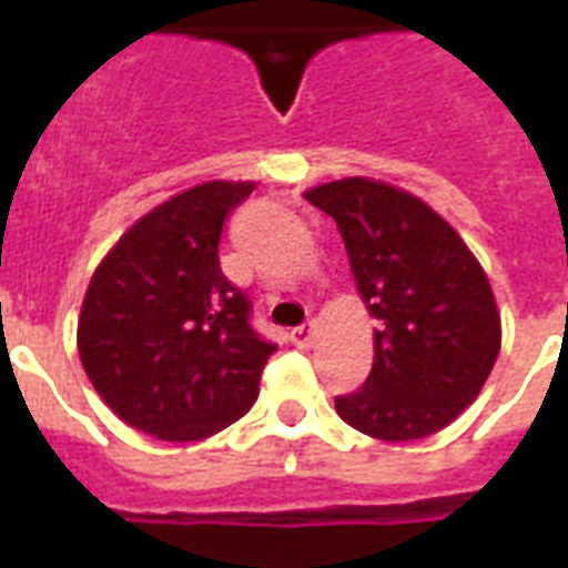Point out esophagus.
I'll use <instances>...</instances> for the list:
<instances>
[{"label": "esophagus", "instance_id": "34e87169", "mask_svg": "<svg viewBox=\"0 0 568 568\" xmlns=\"http://www.w3.org/2000/svg\"><path fill=\"white\" fill-rule=\"evenodd\" d=\"M292 345L294 347H310L312 342H315V324H303V327H297V329H292Z\"/></svg>", "mask_w": 568, "mask_h": 568}]
</instances>
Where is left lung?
<instances>
[{"mask_svg": "<svg viewBox=\"0 0 568 568\" xmlns=\"http://www.w3.org/2000/svg\"><path fill=\"white\" fill-rule=\"evenodd\" d=\"M336 221L374 329L365 386L336 397L354 430L413 442L445 430L493 374L501 312L489 276L459 232L422 196L368 176L306 191Z\"/></svg>", "mask_w": 568, "mask_h": 568, "instance_id": "1", "label": "left lung"}]
</instances>
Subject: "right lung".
Wrapping results in <instances>:
<instances>
[{"label":"right lung","mask_w":568,"mask_h":568,"mask_svg":"<svg viewBox=\"0 0 568 568\" xmlns=\"http://www.w3.org/2000/svg\"><path fill=\"white\" fill-rule=\"evenodd\" d=\"M256 182L212 180L138 217L84 292L75 347L109 409L162 442L209 439L256 404L276 347L223 276L226 214Z\"/></svg>","instance_id":"1"}]
</instances>
